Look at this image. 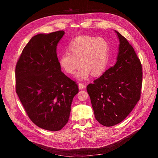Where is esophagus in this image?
<instances>
[{
	"label": "esophagus",
	"mask_w": 158,
	"mask_h": 158,
	"mask_svg": "<svg viewBox=\"0 0 158 158\" xmlns=\"http://www.w3.org/2000/svg\"><path fill=\"white\" fill-rule=\"evenodd\" d=\"M78 88L80 89H82L85 88V85L82 83H79L78 84Z\"/></svg>",
	"instance_id": "1"
}]
</instances>
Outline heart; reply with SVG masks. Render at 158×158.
Masks as SVG:
<instances>
[{"mask_svg": "<svg viewBox=\"0 0 158 158\" xmlns=\"http://www.w3.org/2000/svg\"><path fill=\"white\" fill-rule=\"evenodd\" d=\"M66 51L59 56V64L66 73L73 74L80 64L82 66L76 74L80 80L102 74L107 69L110 59V45L103 37L81 35L76 37ZM81 63H79V61Z\"/></svg>", "mask_w": 158, "mask_h": 158, "instance_id": "1", "label": "heart"}]
</instances>
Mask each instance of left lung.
Returning a JSON list of instances; mask_svg holds the SVG:
<instances>
[{"label": "left lung", "mask_w": 158, "mask_h": 158, "mask_svg": "<svg viewBox=\"0 0 158 158\" xmlns=\"http://www.w3.org/2000/svg\"><path fill=\"white\" fill-rule=\"evenodd\" d=\"M119 40L116 63L89 84V95L95 117L102 125L112 127L123 121L140 98L142 69L132 45L114 30Z\"/></svg>", "instance_id": "8db88e82"}]
</instances>
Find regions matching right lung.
<instances>
[{
    "label": "right lung",
    "mask_w": 158,
    "mask_h": 158,
    "mask_svg": "<svg viewBox=\"0 0 158 158\" xmlns=\"http://www.w3.org/2000/svg\"><path fill=\"white\" fill-rule=\"evenodd\" d=\"M64 31L33 36L16 66V91L28 117L37 127L58 131L68 123L78 93L73 80L62 73L56 46Z\"/></svg>",
    "instance_id": "add662e5"
}]
</instances>
